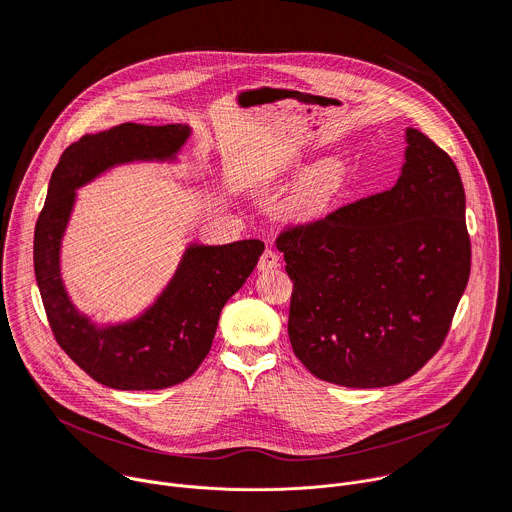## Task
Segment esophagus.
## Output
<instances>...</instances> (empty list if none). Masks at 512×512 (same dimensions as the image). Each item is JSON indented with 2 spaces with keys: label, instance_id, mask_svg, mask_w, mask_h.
Returning a JSON list of instances; mask_svg holds the SVG:
<instances>
[{
  "label": "esophagus",
  "instance_id": "34e87169",
  "mask_svg": "<svg viewBox=\"0 0 512 512\" xmlns=\"http://www.w3.org/2000/svg\"><path fill=\"white\" fill-rule=\"evenodd\" d=\"M277 265H279V255L273 249H265L259 263H257V269L259 271H269V269H275Z\"/></svg>",
  "mask_w": 512,
  "mask_h": 512
}]
</instances>
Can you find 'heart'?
<instances>
[{"instance_id":"heart-1","label":"heart","mask_w":512,"mask_h":512,"mask_svg":"<svg viewBox=\"0 0 512 512\" xmlns=\"http://www.w3.org/2000/svg\"><path fill=\"white\" fill-rule=\"evenodd\" d=\"M348 172L338 160H324L312 168L287 200L289 212L298 218H316L342 192Z\"/></svg>"}]
</instances>
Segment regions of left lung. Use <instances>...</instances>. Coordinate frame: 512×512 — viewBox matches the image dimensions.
Segmentation results:
<instances>
[{
  "label": "left lung",
  "mask_w": 512,
  "mask_h": 512,
  "mask_svg": "<svg viewBox=\"0 0 512 512\" xmlns=\"http://www.w3.org/2000/svg\"><path fill=\"white\" fill-rule=\"evenodd\" d=\"M405 141L391 190L275 241L294 281L291 348L334 385L375 389L415 375L444 344L470 277L460 172L419 129Z\"/></svg>",
  "instance_id": "1"
}]
</instances>
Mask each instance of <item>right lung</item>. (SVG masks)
Here are the masks:
<instances>
[{
  "label": "right lung",
  "instance_id": "right-lung-1",
  "mask_svg": "<svg viewBox=\"0 0 512 512\" xmlns=\"http://www.w3.org/2000/svg\"><path fill=\"white\" fill-rule=\"evenodd\" d=\"M190 127L121 123L68 145L56 164L34 233V271L60 348L97 383L121 391L166 389L186 381L206 358L218 316L255 269L257 239L186 247L158 300L133 320L99 326L70 302L60 275V245L77 190L113 166L174 162Z\"/></svg>",
  "mask_w": 512,
  "mask_h": 512
}]
</instances>
